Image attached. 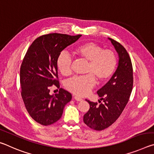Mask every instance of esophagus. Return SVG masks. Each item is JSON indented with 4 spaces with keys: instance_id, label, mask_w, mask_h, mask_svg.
<instances>
[{
    "instance_id": "esophagus-1",
    "label": "esophagus",
    "mask_w": 154,
    "mask_h": 154,
    "mask_svg": "<svg viewBox=\"0 0 154 154\" xmlns=\"http://www.w3.org/2000/svg\"><path fill=\"white\" fill-rule=\"evenodd\" d=\"M74 98H75V100H77V101H82V100H83V99H82V98L78 97V96H74Z\"/></svg>"
}]
</instances>
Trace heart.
<instances>
[{
    "label": "heart",
    "mask_w": 154,
    "mask_h": 154,
    "mask_svg": "<svg viewBox=\"0 0 154 154\" xmlns=\"http://www.w3.org/2000/svg\"><path fill=\"white\" fill-rule=\"evenodd\" d=\"M77 58L88 61L84 76L75 77L65 83V88L79 96H84L95 84L103 83L110 78L118 65L116 53L110 49H103V47L94 42L80 44L73 49ZM72 58L69 54L62 51L56 59V65L60 72L64 76L71 73Z\"/></svg>",
    "instance_id": "heart-1"
}]
</instances>
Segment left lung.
Returning a JSON list of instances; mask_svg holds the SVG:
<instances>
[{"mask_svg": "<svg viewBox=\"0 0 154 154\" xmlns=\"http://www.w3.org/2000/svg\"><path fill=\"white\" fill-rule=\"evenodd\" d=\"M119 55L118 66L111 79L97 91L100 100H89L90 109L83 116V122L93 130H103L113 124L120 116L128 102L133 86V69L129 54L118 41L109 38Z\"/></svg>", "mask_w": 154, "mask_h": 154, "instance_id": "8db88e82", "label": "left lung"}]
</instances>
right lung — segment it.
<instances>
[{
    "label": "right lung",
    "instance_id": "1",
    "mask_svg": "<svg viewBox=\"0 0 154 154\" xmlns=\"http://www.w3.org/2000/svg\"><path fill=\"white\" fill-rule=\"evenodd\" d=\"M81 35L50 33L36 38L26 53L20 67L21 95L26 109L34 120L49 126L60 119L64 106L72 98L62 88L49 94V88H60L56 59L67 46L75 43Z\"/></svg>",
    "mask_w": 154,
    "mask_h": 154
}]
</instances>
